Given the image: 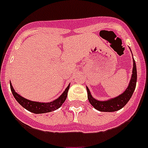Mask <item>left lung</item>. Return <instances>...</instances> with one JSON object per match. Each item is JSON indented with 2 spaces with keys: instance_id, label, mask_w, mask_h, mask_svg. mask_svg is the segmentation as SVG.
I'll return each mask as SVG.
<instances>
[{
  "instance_id": "left-lung-1",
  "label": "left lung",
  "mask_w": 148,
  "mask_h": 148,
  "mask_svg": "<svg viewBox=\"0 0 148 148\" xmlns=\"http://www.w3.org/2000/svg\"><path fill=\"white\" fill-rule=\"evenodd\" d=\"M133 66L134 67H133L132 75H131L128 87L121 95H120L117 97L108 99L107 101H98L92 96L89 88L86 86L88 100H89L91 105L97 110L105 112H116V111L121 109L122 108H123L126 105L127 103L131 99V96H132L133 93L135 90V88H136L137 73H136V63H135L134 59H133Z\"/></svg>"
}]
</instances>
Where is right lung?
Masks as SVG:
<instances>
[{
    "mask_svg": "<svg viewBox=\"0 0 148 148\" xmlns=\"http://www.w3.org/2000/svg\"><path fill=\"white\" fill-rule=\"evenodd\" d=\"M70 84L67 86V87L65 89L63 93L54 101L48 103H41V102H36V101H32L25 98V97H22L19 94H17L14 91V88L12 86V84L10 82V87L12 92L13 94V96L16 99V101L22 106L25 108L26 110L32 112L34 114H43L47 113V112H53L54 110H56L61 106L64 103L67 96V92H68L69 88H70Z\"/></svg>",
    "mask_w": 148,
    "mask_h": 148,
    "instance_id": "obj_1",
    "label": "right lung"
}]
</instances>
